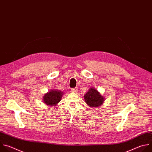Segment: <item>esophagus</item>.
<instances>
[{
    "label": "esophagus",
    "mask_w": 152,
    "mask_h": 152,
    "mask_svg": "<svg viewBox=\"0 0 152 152\" xmlns=\"http://www.w3.org/2000/svg\"><path fill=\"white\" fill-rule=\"evenodd\" d=\"M71 90H72V92H74V93H77L78 92V88H74Z\"/></svg>",
    "instance_id": "34e87169"
}]
</instances>
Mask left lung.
<instances>
[{"label":"left lung","mask_w":152,"mask_h":152,"mask_svg":"<svg viewBox=\"0 0 152 152\" xmlns=\"http://www.w3.org/2000/svg\"><path fill=\"white\" fill-rule=\"evenodd\" d=\"M84 102L88 107L92 108L101 106L105 100L104 97L94 87H91L88 89V92L84 96Z\"/></svg>","instance_id":"8db88e82"}]
</instances>
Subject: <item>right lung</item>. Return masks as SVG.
Returning a JSON list of instances; mask_svg holds the SVG:
<instances>
[{
  "label": "right lung",
  "mask_w": 152,
  "mask_h": 152,
  "mask_svg": "<svg viewBox=\"0 0 152 152\" xmlns=\"http://www.w3.org/2000/svg\"><path fill=\"white\" fill-rule=\"evenodd\" d=\"M64 93L62 90L58 89H51L46 93L42 98L43 102L50 107L56 106L61 101Z\"/></svg>",
  "instance_id": "right-lung-1"
}]
</instances>
